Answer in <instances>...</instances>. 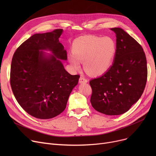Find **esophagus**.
<instances>
[{
    "mask_svg": "<svg viewBox=\"0 0 156 156\" xmlns=\"http://www.w3.org/2000/svg\"><path fill=\"white\" fill-rule=\"evenodd\" d=\"M88 81L87 79H86L84 77H80L79 79V83H87Z\"/></svg>",
    "mask_w": 156,
    "mask_h": 156,
    "instance_id": "esophagus-1",
    "label": "esophagus"
}]
</instances>
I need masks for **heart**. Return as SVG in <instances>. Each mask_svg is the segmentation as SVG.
Instances as JSON below:
<instances>
[{
    "label": "heart",
    "mask_w": 156,
    "mask_h": 156,
    "mask_svg": "<svg viewBox=\"0 0 156 156\" xmlns=\"http://www.w3.org/2000/svg\"><path fill=\"white\" fill-rule=\"evenodd\" d=\"M72 52L68 55V60L73 69L80 68V61L83 62L87 73L98 76L109 68L116 52V44L109 37L83 36L74 41Z\"/></svg>",
    "instance_id": "heart-1"
}]
</instances>
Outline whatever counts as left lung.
Wrapping results in <instances>:
<instances>
[{
    "label": "left lung",
    "instance_id": "obj_1",
    "mask_svg": "<svg viewBox=\"0 0 156 156\" xmlns=\"http://www.w3.org/2000/svg\"><path fill=\"white\" fill-rule=\"evenodd\" d=\"M111 30L116 35L114 62L102 76L90 81V85L92 107L114 116L127 112L140 99L147 82V66L140 44L121 28Z\"/></svg>",
    "mask_w": 156,
    "mask_h": 156
}]
</instances>
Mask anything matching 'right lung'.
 <instances>
[{
	"instance_id": "add662e5",
	"label": "right lung",
	"mask_w": 156,
	"mask_h": 156,
	"mask_svg": "<svg viewBox=\"0 0 156 156\" xmlns=\"http://www.w3.org/2000/svg\"><path fill=\"white\" fill-rule=\"evenodd\" d=\"M62 29L37 34L15 51L11 62L10 83L21 107L31 116L54 118L66 107L69 96L80 75H71L59 59H67V52L59 42ZM42 50L54 55L46 57Z\"/></svg>"
}]
</instances>
